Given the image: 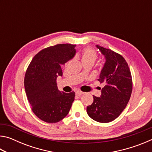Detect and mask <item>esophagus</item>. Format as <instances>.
<instances>
[{
  "mask_svg": "<svg viewBox=\"0 0 152 152\" xmlns=\"http://www.w3.org/2000/svg\"><path fill=\"white\" fill-rule=\"evenodd\" d=\"M83 94H84V92H82L80 91H76V96H81V95H82Z\"/></svg>",
  "mask_w": 152,
  "mask_h": 152,
  "instance_id": "34e87169",
  "label": "esophagus"
}]
</instances>
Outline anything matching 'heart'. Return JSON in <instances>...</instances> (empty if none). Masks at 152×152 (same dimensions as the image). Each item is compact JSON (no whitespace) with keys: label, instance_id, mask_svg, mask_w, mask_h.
I'll return each instance as SVG.
<instances>
[{"label":"heart","instance_id":"1","mask_svg":"<svg viewBox=\"0 0 152 152\" xmlns=\"http://www.w3.org/2000/svg\"><path fill=\"white\" fill-rule=\"evenodd\" d=\"M82 63L94 62L97 59V54L93 49L91 48H86L82 53L81 56Z\"/></svg>","mask_w":152,"mask_h":152}]
</instances>
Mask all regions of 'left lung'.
Masks as SVG:
<instances>
[{"label":"left lung","instance_id":"1","mask_svg":"<svg viewBox=\"0 0 152 152\" xmlns=\"http://www.w3.org/2000/svg\"><path fill=\"white\" fill-rule=\"evenodd\" d=\"M104 56V65L98 80L104 83L100 97L87 107L88 116L100 123H109L119 116L127 106L132 92V78L124 58L111 50L96 45Z\"/></svg>","mask_w":152,"mask_h":152}]
</instances>
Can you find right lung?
<instances>
[{
    "instance_id": "obj_1",
    "label": "right lung",
    "mask_w": 152,
    "mask_h": 152,
    "mask_svg": "<svg viewBox=\"0 0 152 152\" xmlns=\"http://www.w3.org/2000/svg\"><path fill=\"white\" fill-rule=\"evenodd\" d=\"M75 45L58 44L36 54L25 76V89L34 114L49 123L59 122L68 114L75 92L59 91L58 76H62L61 65L76 54Z\"/></svg>"
}]
</instances>
